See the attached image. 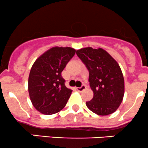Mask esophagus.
<instances>
[{"label": "esophagus", "instance_id": "esophagus-1", "mask_svg": "<svg viewBox=\"0 0 148 148\" xmlns=\"http://www.w3.org/2000/svg\"><path fill=\"white\" fill-rule=\"evenodd\" d=\"M86 89V86L84 85V84H82V86H81L80 87H77L76 88V89H77L78 92H82V91L84 90V89Z\"/></svg>", "mask_w": 148, "mask_h": 148}]
</instances>
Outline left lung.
<instances>
[{
	"mask_svg": "<svg viewBox=\"0 0 148 148\" xmlns=\"http://www.w3.org/2000/svg\"><path fill=\"white\" fill-rule=\"evenodd\" d=\"M76 54L89 71V85L94 92L93 99L86 102L87 108L99 115L113 113L124 94V79L119 64L102 48H82Z\"/></svg>",
	"mask_w": 148,
	"mask_h": 148,
	"instance_id": "1",
	"label": "left lung"
}]
</instances>
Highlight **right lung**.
Here are the masks:
<instances>
[{"label":"right lung","instance_id":"obj_1","mask_svg":"<svg viewBox=\"0 0 148 148\" xmlns=\"http://www.w3.org/2000/svg\"><path fill=\"white\" fill-rule=\"evenodd\" d=\"M75 54L73 48L54 47L33 64L28 89L33 106L42 114H55L67 103L73 91L66 87L61 72Z\"/></svg>","mask_w":148,"mask_h":148}]
</instances>
